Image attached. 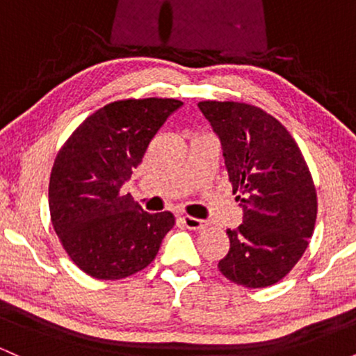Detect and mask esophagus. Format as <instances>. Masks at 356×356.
<instances>
[{"mask_svg": "<svg viewBox=\"0 0 356 356\" xmlns=\"http://www.w3.org/2000/svg\"><path fill=\"white\" fill-rule=\"evenodd\" d=\"M182 220H184V224H186L187 229L201 231V229H206V227H207V220H202V219H197V218H191V216H184Z\"/></svg>", "mask_w": 356, "mask_h": 356, "instance_id": "1", "label": "esophagus"}]
</instances>
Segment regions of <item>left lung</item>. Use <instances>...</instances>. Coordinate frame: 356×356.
<instances>
[{"label": "left lung", "mask_w": 356, "mask_h": 356, "mask_svg": "<svg viewBox=\"0 0 356 356\" xmlns=\"http://www.w3.org/2000/svg\"><path fill=\"white\" fill-rule=\"evenodd\" d=\"M220 138L243 224L227 229L229 251L218 268L246 288L276 284L305 254L316 222V189L286 127L243 102H199Z\"/></svg>", "instance_id": "8db88e82"}]
</instances>
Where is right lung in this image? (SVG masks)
Instances as JSON below:
<instances>
[{
  "label": "right lung",
  "mask_w": 356,
  "mask_h": 356,
  "mask_svg": "<svg viewBox=\"0 0 356 356\" xmlns=\"http://www.w3.org/2000/svg\"><path fill=\"white\" fill-rule=\"evenodd\" d=\"M175 99H127L97 110L56 154L48 187L53 229L88 276L115 281L142 271L174 227L172 212H145L122 186L172 112Z\"/></svg>",
  "instance_id": "add662e5"
}]
</instances>
